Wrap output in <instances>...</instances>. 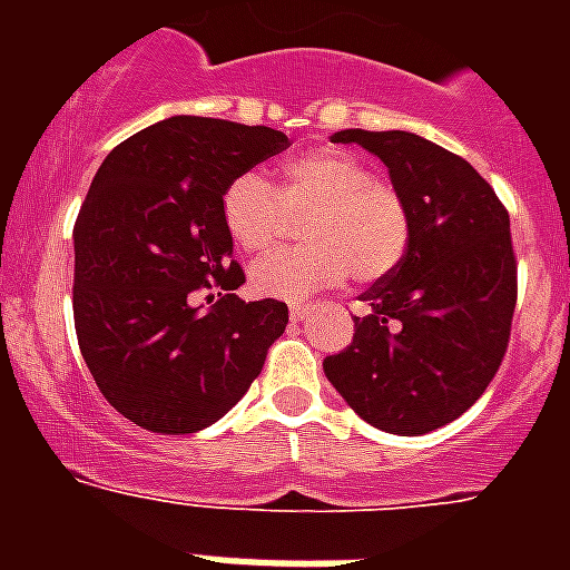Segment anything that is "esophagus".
<instances>
[{"instance_id": "esophagus-1", "label": "esophagus", "mask_w": 570, "mask_h": 570, "mask_svg": "<svg viewBox=\"0 0 570 570\" xmlns=\"http://www.w3.org/2000/svg\"><path fill=\"white\" fill-rule=\"evenodd\" d=\"M307 311H311V304H302V302L289 304V316H293V322H302Z\"/></svg>"}]
</instances>
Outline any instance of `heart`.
Wrapping results in <instances>:
<instances>
[{"mask_svg": "<svg viewBox=\"0 0 570 570\" xmlns=\"http://www.w3.org/2000/svg\"><path fill=\"white\" fill-rule=\"evenodd\" d=\"M307 245L254 268V289L272 298H302L313 289L393 275L411 245L405 197L361 159L343 150H320L281 168L277 191L257 174H242L224 189L222 222L250 257H266L304 218Z\"/></svg>", "mask_w": 570, "mask_h": 570, "instance_id": "obj_1", "label": "heart"}]
</instances>
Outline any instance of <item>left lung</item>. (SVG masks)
Segmentation results:
<instances>
[{
  "instance_id": "1",
  "label": "left lung",
  "mask_w": 570,
  "mask_h": 570,
  "mask_svg": "<svg viewBox=\"0 0 570 570\" xmlns=\"http://www.w3.org/2000/svg\"><path fill=\"white\" fill-rule=\"evenodd\" d=\"M387 165L411 209V245L393 275L361 298L355 337L325 357V375L352 411L390 434L452 423L503 364L518 304L509 209L461 156L414 132L343 129Z\"/></svg>"
}]
</instances>
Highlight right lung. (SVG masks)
<instances>
[{"mask_svg": "<svg viewBox=\"0 0 570 570\" xmlns=\"http://www.w3.org/2000/svg\"><path fill=\"white\" fill-rule=\"evenodd\" d=\"M286 147L277 129L177 115L115 147L85 195L76 340L109 405L147 432L213 425L284 334V302L233 293L245 272L230 259L222 195Z\"/></svg>", "mask_w": 570, "mask_h": 570, "instance_id": "obj_1", "label": "right lung"}]
</instances>
